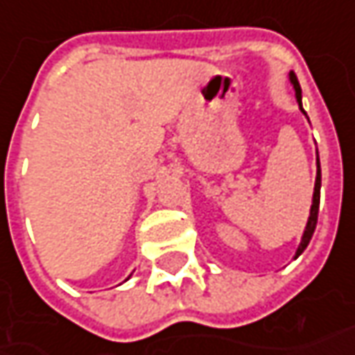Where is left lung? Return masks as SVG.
Returning a JSON list of instances; mask_svg holds the SVG:
<instances>
[{"label": "left lung", "mask_w": 355, "mask_h": 355, "mask_svg": "<svg viewBox=\"0 0 355 355\" xmlns=\"http://www.w3.org/2000/svg\"><path fill=\"white\" fill-rule=\"evenodd\" d=\"M289 79H291L293 89H295V96H297L299 108L303 110V107H301V87H299L297 77H295V73H293V71L289 73ZM303 112H305V110H303ZM319 204H320V163H319V157H317V180H315V192H313V206H311L309 221H307V227H305V233H303V239H301V245H299L297 252H295V259H297L299 254H301V252L307 248L311 237H313V233H315V227H317V219H319Z\"/></svg>", "instance_id": "8db88e82"}]
</instances>
